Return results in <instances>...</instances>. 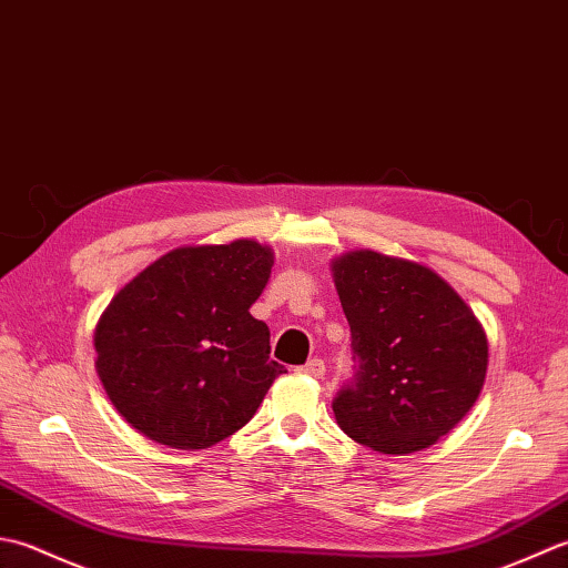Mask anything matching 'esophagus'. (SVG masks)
Instances as JSON below:
<instances>
[{"instance_id": "34e87169", "label": "esophagus", "mask_w": 568, "mask_h": 568, "mask_svg": "<svg viewBox=\"0 0 568 568\" xmlns=\"http://www.w3.org/2000/svg\"><path fill=\"white\" fill-rule=\"evenodd\" d=\"M298 373H304L308 377H323V375H326V365H323V361H318V357H314V361L301 365Z\"/></svg>"}]
</instances>
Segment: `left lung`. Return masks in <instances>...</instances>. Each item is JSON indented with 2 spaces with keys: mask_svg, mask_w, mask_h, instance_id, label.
Segmentation results:
<instances>
[{
  "mask_svg": "<svg viewBox=\"0 0 568 568\" xmlns=\"http://www.w3.org/2000/svg\"><path fill=\"white\" fill-rule=\"evenodd\" d=\"M351 326L353 377L333 399L341 429L382 454H414L476 404L488 341L442 276L357 250L333 262Z\"/></svg>",
  "mask_w": 568,
  "mask_h": 568,
  "instance_id": "1",
  "label": "left lung"
}]
</instances>
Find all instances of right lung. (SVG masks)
I'll use <instances>...</instances> for the list:
<instances>
[{"label":"right lung","instance_id":"1","mask_svg":"<svg viewBox=\"0 0 568 568\" xmlns=\"http://www.w3.org/2000/svg\"><path fill=\"white\" fill-rule=\"evenodd\" d=\"M272 252L254 240L181 247L134 276L95 328L98 375L136 432L171 448L233 436L286 369L250 314Z\"/></svg>","mask_w":568,"mask_h":568}]
</instances>
